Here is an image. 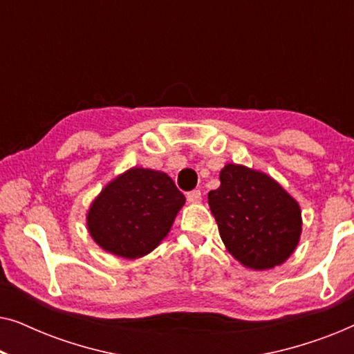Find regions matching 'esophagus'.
I'll list each match as a JSON object with an SVG mask.
<instances>
[{"mask_svg": "<svg viewBox=\"0 0 354 354\" xmlns=\"http://www.w3.org/2000/svg\"><path fill=\"white\" fill-rule=\"evenodd\" d=\"M187 200L192 205H196V203L201 201V192L200 190H193L190 193H187Z\"/></svg>", "mask_w": 354, "mask_h": 354, "instance_id": "obj_1", "label": "esophagus"}]
</instances>
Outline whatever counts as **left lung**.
<instances>
[{
  "mask_svg": "<svg viewBox=\"0 0 354 354\" xmlns=\"http://www.w3.org/2000/svg\"><path fill=\"white\" fill-rule=\"evenodd\" d=\"M219 178L207 203L227 251L253 270L285 263L301 235L297 200L268 174L239 164H227Z\"/></svg>",
  "mask_w": 354,
  "mask_h": 354,
  "instance_id": "1",
  "label": "left lung"
}]
</instances>
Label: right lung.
Listing matches in <instances>:
<instances>
[{
  "instance_id": "right-lung-1",
  "label": "right lung",
  "mask_w": 354,
  "mask_h": 354,
  "mask_svg": "<svg viewBox=\"0 0 354 354\" xmlns=\"http://www.w3.org/2000/svg\"><path fill=\"white\" fill-rule=\"evenodd\" d=\"M185 205L167 174L132 167L106 185L86 214V227L96 243L125 259L151 253L171 230Z\"/></svg>"
}]
</instances>
